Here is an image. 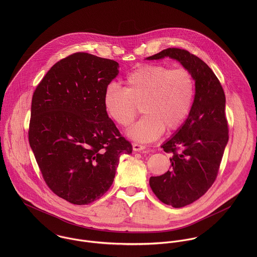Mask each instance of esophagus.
I'll use <instances>...</instances> for the list:
<instances>
[{
	"label": "esophagus",
	"instance_id": "34e87169",
	"mask_svg": "<svg viewBox=\"0 0 257 257\" xmlns=\"http://www.w3.org/2000/svg\"><path fill=\"white\" fill-rule=\"evenodd\" d=\"M133 149L134 151H142L144 149H146V147L140 144H133Z\"/></svg>",
	"mask_w": 257,
	"mask_h": 257
}]
</instances>
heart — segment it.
Returning <instances> with one entry per match:
<instances>
[{
    "instance_id": "1",
    "label": "heart",
    "mask_w": 257,
    "mask_h": 257,
    "mask_svg": "<svg viewBox=\"0 0 257 257\" xmlns=\"http://www.w3.org/2000/svg\"><path fill=\"white\" fill-rule=\"evenodd\" d=\"M123 83L124 89L108 85L103 103L108 115L120 126H127L135 119L141 105L145 115L127 130V136L135 141L150 143L164 128L177 130L193 108L196 82L186 68L145 64L127 74Z\"/></svg>"
}]
</instances>
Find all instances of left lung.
<instances>
[{
    "instance_id": "1",
    "label": "left lung",
    "mask_w": 257,
    "mask_h": 257,
    "mask_svg": "<svg viewBox=\"0 0 257 257\" xmlns=\"http://www.w3.org/2000/svg\"><path fill=\"white\" fill-rule=\"evenodd\" d=\"M170 57L193 74L196 96L181 127L161 147L170 158L171 169L152 176L149 185L155 196L173 208H182L201 198L215 182L225 146L228 126L225 96L219 79L199 57L181 48H167L147 57Z\"/></svg>"
}]
</instances>
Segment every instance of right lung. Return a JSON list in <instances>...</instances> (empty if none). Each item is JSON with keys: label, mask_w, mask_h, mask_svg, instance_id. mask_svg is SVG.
I'll return each mask as SVG.
<instances>
[{"label": "right lung", "mask_w": 257, "mask_h": 257, "mask_svg": "<svg viewBox=\"0 0 257 257\" xmlns=\"http://www.w3.org/2000/svg\"><path fill=\"white\" fill-rule=\"evenodd\" d=\"M117 68L114 60L77 52L55 63L33 95L30 146L46 185L74 205L100 199L119 156L133 152L103 103Z\"/></svg>", "instance_id": "obj_1"}]
</instances>
